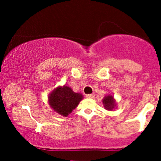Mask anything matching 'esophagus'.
I'll return each instance as SVG.
<instances>
[{"label": "esophagus", "mask_w": 161, "mask_h": 161, "mask_svg": "<svg viewBox=\"0 0 161 161\" xmlns=\"http://www.w3.org/2000/svg\"><path fill=\"white\" fill-rule=\"evenodd\" d=\"M86 97L89 99H92L94 97V94H87V95H86Z\"/></svg>", "instance_id": "esophagus-1"}]
</instances>
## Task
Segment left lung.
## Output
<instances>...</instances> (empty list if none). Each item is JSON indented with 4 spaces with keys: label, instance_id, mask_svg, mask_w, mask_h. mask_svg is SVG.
<instances>
[{
    "label": "left lung",
    "instance_id": "obj_1",
    "mask_svg": "<svg viewBox=\"0 0 161 161\" xmlns=\"http://www.w3.org/2000/svg\"><path fill=\"white\" fill-rule=\"evenodd\" d=\"M102 102L103 103V107L108 111H112L117 108V103L114 97L110 94L105 96L103 99L102 100Z\"/></svg>",
    "mask_w": 161,
    "mask_h": 161
}]
</instances>
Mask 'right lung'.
I'll use <instances>...</instances> for the list:
<instances>
[{
  "label": "right lung",
  "mask_w": 161,
  "mask_h": 161,
  "mask_svg": "<svg viewBox=\"0 0 161 161\" xmlns=\"http://www.w3.org/2000/svg\"><path fill=\"white\" fill-rule=\"evenodd\" d=\"M83 99L79 92H75L68 86H59L48 95V103L52 110L63 117H68L69 114L79 105Z\"/></svg>",
  "instance_id": "1"
}]
</instances>
